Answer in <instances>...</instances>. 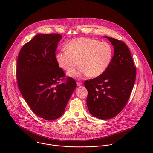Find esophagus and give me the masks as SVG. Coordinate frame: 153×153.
<instances>
[{
	"mask_svg": "<svg viewBox=\"0 0 153 153\" xmlns=\"http://www.w3.org/2000/svg\"><path fill=\"white\" fill-rule=\"evenodd\" d=\"M76 84H77V86H78V87H80V86H81V85H82V83L81 82H80V81H77Z\"/></svg>",
	"mask_w": 153,
	"mask_h": 153,
	"instance_id": "obj_1",
	"label": "esophagus"
}]
</instances>
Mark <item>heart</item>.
Instances as JSON below:
<instances>
[{
    "mask_svg": "<svg viewBox=\"0 0 153 153\" xmlns=\"http://www.w3.org/2000/svg\"><path fill=\"white\" fill-rule=\"evenodd\" d=\"M64 49L56 55L58 65L62 69L69 71L67 75L76 79L89 76L96 78L107 69L113 55L111 46L107 42L91 38H78L71 41Z\"/></svg>",
    "mask_w": 153,
    "mask_h": 153,
    "instance_id": "1",
    "label": "heart"
}]
</instances>
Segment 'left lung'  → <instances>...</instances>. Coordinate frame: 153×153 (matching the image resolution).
<instances>
[{
    "mask_svg": "<svg viewBox=\"0 0 153 153\" xmlns=\"http://www.w3.org/2000/svg\"><path fill=\"white\" fill-rule=\"evenodd\" d=\"M114 46V56L106 71L101 76L85 81L87 104L94 117L108 120L126 106L134 87L136 68L130 51L123 42L105 36Z\"/></svg>",
    "mask_w": 153,
    "mask_h": 153,
    "instance_id": "8db88e82",
    "label": "left lung"
}]
</instances>
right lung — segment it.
Returning a JSON list of instances; mask_svg holds the SVG:
<instances>
[{"mask_svg": "<svg viewBox=\"0 0 153 153\" xmlns=\"http://www.w3.org/2000/svg\"><path fill=\"white\" fill-rule=\"evenodd\" d=\"M62 39L59 34H38L19 52L16 67L18 85L25 101L38 117L51 121L61 117L76 88L65 77L56 61L55 51Z\"/></svg>", "mask_w": 153, "mask_h": 153, "instance_id": "1", "label": "right lung"}]
</instances>
